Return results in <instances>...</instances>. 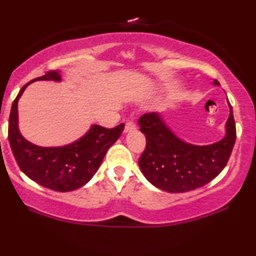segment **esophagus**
Instances as JSON below:
<instances>
[{
    "label": "esophagus",
    "instance_id": "esophagus-1",
    "mask_svg": "<svg viewBox=\"0 0 256 256\" xmlns=\"http://www.w3.org/2000/svg\"><path fill=\"white\" fill-rule=\"evenodd\" d=\"M136 130V125H134V122H128L125 124V128H124V132L125 134H128V132H131V131H134Z\"/></svg>",
    "mask_w": 256,
    "mask_h": 256
}]
</instances>
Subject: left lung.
Segmentation results:
<instances>
[{"label": "left lung", "instance_id": "obj_1", "mask_svg": "<svg viewBox=\"0 0 256 256\" xmlns=\"http://www.w3.org/2000/svg\"><path fill=\"white\" fill-rule=\"evenodd\" d=\"M214 86H220L214 80ZM226 124V136L208 146H194L180 140L168 128L160 113H146L138 120L146 134V150L140 168L149 182L169 193L193 190L214 180L223 170L236 140L232 107Z\"/></svg>", "mask_w": 256, "mask_h": 256}]
</instances>
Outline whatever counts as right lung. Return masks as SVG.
<instances>
[{
	"mask_svg": "<svg viewBox=\"0 0 256 256\" xmlns=\"http://www.w3.org/2000/svg\"><path fill=\"white\" fill-rule=\"evenodd\" d=\"M60 82V72H48L24 84L12 104L8 140L18 166L30 180L57 192H70L84 186L94 176L107 150L120 137L124 124L114 128L92 125L84 136L64 146H39L24 140L18 125V102L24 90L34 81Z\"/></svg>",
	"mask_w": 256,
	"mask_h": 256,
	"instance_id": "1",
	"label": "right lung"
}]
</instances>
